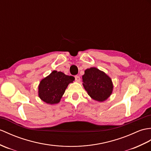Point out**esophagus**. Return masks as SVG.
Instances as JSON below:
<instances>
[{
  "label": "esophagus",
  "instance_id": "34e87169",
  "mask_svg": "<svg viewBox=\"0 0 151 151\" xmlns=\"http://www.w3.org/2000/svg\"><path fill=\"white\" fill-rule=\"evenodd\" d=\"M75 81L77 82H79L80 81V77L78 75H76L75 76Z\"/></svg>",
  "mask_w": 151,
  "mask_h": 151
}]
</instances>
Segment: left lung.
<instances>
[{"label":"left lung","mask_w":151,"mask_h":151,"mask_svg":"<svg viewBox=\"0 0 151 151\" xmlns=\"http://www.w3.org/2000/svg\"><path fill=\"white\" fill-rule=\"evenodd\" d=\"M82 79L83 86L87 93L96 101L106 100L113 91V86L111 78L96 68L86 69Z\"/></svg>","instance_id":"obj_1"}]
</instances>
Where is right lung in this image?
I'll list each match as a JSON object with an SVG mask.
<instances>
[{
  "label": "right lung",
  "mask_w": 151,
  "mask_h": 151,
  "mask_svg": "<svg viewBox=\"0 0 151 151\" xmlns=\"http://www.w3.org/2000/svg\"><path fill=\"white\" fill-rule=\"evenodd\" d=\"M75 78L65 75L64 73L53 71L41 80L38 86V96L45 103L55 104L60 100L68 84L73 82Z\"/></svg>",
  "instance_id": "obj_1"
}]
</instances>
